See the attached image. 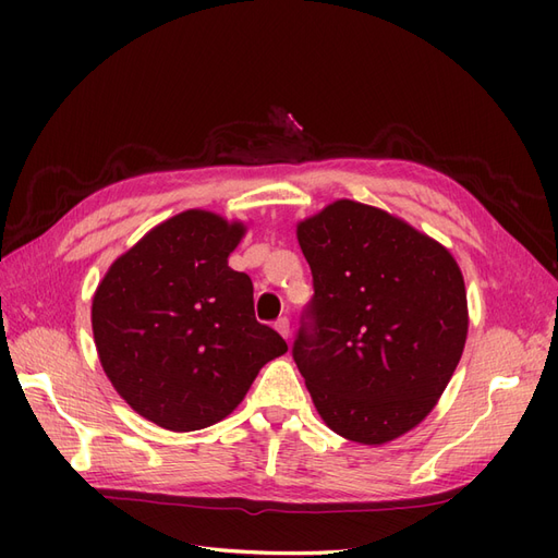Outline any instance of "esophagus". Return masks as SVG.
Here are the masks:
<instances>
[{
    "label": "esophagus",
    "instance_id": "esophagus-1",
    "mask_svg": "<svg viewBox=\"0 0 558 558\" xmlns=\"http://www.w3.org/2000/svg\"><path fill=\"white\" fill-rule=\"evenodd\" d=\"M275 330L283 337V340H289V335H291V324H289V318H279L277 324H275Z\"/></svg>",
    "mask_w": 558,
    "mask_h": 558
}]
</instances>
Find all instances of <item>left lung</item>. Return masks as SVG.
Here are the masks:
<instances>
[{
    "instance_id": "left-lung-1",
    "label": "left lung",
    "mask_w": 558,
    "mask_h": 558,
    "mask_svg": "<svg viewBox=\"0 0 558 558\" xmlns=\"http://www.w3.org/2000/svg\"><path fill=\"white\" fill-rule=\"evenodd\" d=\"M314 298L293 359L324 424L359 445L416 428L468 337L461 267L402 218L335 199L298 223Z\"/></svg>"
}]
</instances>
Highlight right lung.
<instances>
[{"label": "right lung", "instance_id": "obj_1", "mask_svg": "<svg viewBox=\"0 0 558 558\" xmlns=\"http://www.w3.org/2000/svg\"><path fill=\"white\" fill-rule=\"evenodd\" d=\"M246 223L189 209L118 256L93 295L99 363L130 408L165 430L218 424L260 367L283 356L281 335L253 314V283L228 265Z\"/></svg>", "mask_w": 558, "mask_h": 558}]
</instances>
